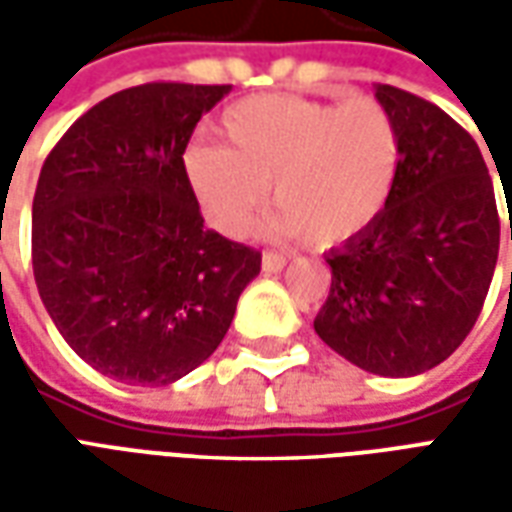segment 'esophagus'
<instances>
[{
    "label": "esophagus",
    "mask_w": 512,
    "mask_h": 512,
    "mask_svg": "<svg viewBox=\"0 0 512 512\" xmlns=\"http://www.w3.org/2000/svg\"><path fill=\"white\" fill-rule=\"evenodd\" d=\"M285 266H288V257L285 255H279V252H263V271L266 274H277Z\"/></svg>",
    "instance_id": "1"
}]
</instances>
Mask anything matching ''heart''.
I'll use <instances>...</instances> for the list:
<instances>
[{
    "label": "heart",
    "instance_id": "heart-1",
    "mask_svg": "<svg viewBox=\"0 0 512 512\" xmlns=\"http://www.w3.org/2000/svg\"><path fill=\"white\" fill-rule=\"evenodd\" d=\"M224 145L197 142L183 169L205 219L224 235H246L274 180L277 213L268 233L332 246L376 222L395 189L400 134L376 98L323 101L260 95L222 115Z\"/></svg>",
    "mask_w": 512,
    "mask_h": 512
}]
</instances>
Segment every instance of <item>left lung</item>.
Returning <instances> with one entry per match:
<instances>
[{"label":"left lung","mask_w":512,"mask_h":512,"mask_svg":"<svg viewBox=\"0 0 512 512\" xmlns=\"http://www.w3.org/2000/svg\"><path fill=\"white\" fill-rule=\"evenodd\" d=\"M376 98L400 134L395 189L376 222L326 255L332 290L315 332L351 365L406 378L441 365L472 332L499 255V213L469 131L392 84Z\"/></svg>","instance_id":"1"}]
</instances>
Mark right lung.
<instances>
[{
  "label": "right lung",
  "instance_id": "right-lung-1",
  "mask_svg": "<svg viewBox=\"0 0 512 512\" xmlns=\"http://www.w3.org/2000/svg\"><path fill=\"white\" fill-rule=\"evenodd\" d=\"M230 84L109 95L54 145L32 200V271L84 362L131 386L200 367L230 329L260 252L205 227L183 153Z\"/></svg>",
  "mask_w": 512,
  "mask_h": 512
}]
</instances>
